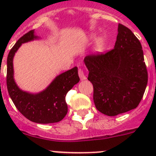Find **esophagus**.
<instances>
[{"label":"esophagus","mask_w":156,"mask_h":156,"mask_svg":"<svg viewBox=\"0 0 156 156\" xmlns=\"http://www.w3.org/2000/svg\"><path fill=\"white\" fill-rule=\"evenodd\" d=\"M78 74H79V76H80V80H82L87 79L84 72H83V70L81 68L78 69Z\"/></svg>","instance_id":"esophagus-1"}]
</instances>
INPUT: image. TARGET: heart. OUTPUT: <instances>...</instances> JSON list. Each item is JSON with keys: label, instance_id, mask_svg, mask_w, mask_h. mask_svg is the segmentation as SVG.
Returning <instances> with one entry per match:
<instances>
[{"label": "heart", "instance_id": "obj_1", "mask_svg": "<svg viewBox=\"0 0 156 156\" xmlns=\"http://www.w3.org/2000/svg\"><path fill=\"white\" fill-rule=\"evenodd\" d=\"M103 45H104V41L102 39L98 40L96 44H95V51H101L103 49Z\"/></svg>", "mask_w": 156, "mask_h": 156}]
</instances>
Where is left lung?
I'll use <instances>...</instances> for the list:
<instances>
[{"label":"left lung","instance_id":"1","mask_svg":"<svg viewBox=\"0 0 156 156\" xmlns=\"http://www.w3.org/2000/svg\"><path fill=\"white\" fill-rule=\"evenodd\" d=\"M84 63L99 112L115 116L137 108L148 83V71L142 47L131 30L119 23L113 49L89 55Z\"/></svg>","mask_w":156,"mask_h":156}]
</instances>
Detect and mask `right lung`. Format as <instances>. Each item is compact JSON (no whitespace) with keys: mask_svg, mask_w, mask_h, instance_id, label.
Instances as JSON below:
<instances>
[{"mask_svg":"<svg viewBox=\"0 0 156 156\" xmlns=\"http://www.w3.org/2000/svg\"><path fill=\"white\" fill-rule=\"evenodd\" d=\"M34 30H30L16 42L7 59V88L11 98L27 119L37 123H53L61 121L67 114L66 94L80 81L77 67L58 76L44 90L39 94L20 90L14 80L13 57L22 44L37 39Z\"/></svg>","mask_w":156,"mask_h":156,"instance_id":"right-lung-1","label":"right lung"}]
</instances>
